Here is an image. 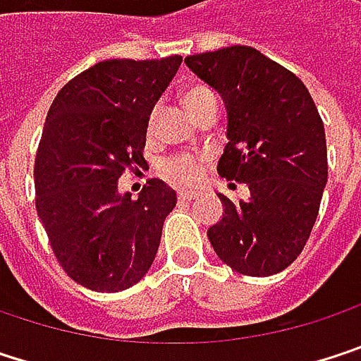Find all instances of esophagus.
Here are the masks:
<instances>
[{"label": "esophagus", "instance_id": "1", "mask_svg": "<svg viewBox=\"0 0 361 361\" xmlns=\"http://www.w3.org/2000/svg\"><path fill=\"white\" fill-rule=\"evenodd\" d=\"M194 196H196V192H192V190H180L178 192V198L180 200H192Z\"/></svg>", "mask_w": 361, "mask_h": 361}]
</instances>
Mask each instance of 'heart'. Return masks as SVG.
Returning <instances> with one entry per match:
<instances>
[{"label": "heart", "instance_id": "b5f03b06", "mask_svg": "<svg viewBox=\"0 0 361 361\" xmlns=\"http://www.w3.org/2000/svg\"><path fill=\"white\" fill-rule=\"evenodd\" d=\"M211 96L209 90L204 87H192L183 94V104L190 110L196 106L202 98ZM204 173V161L198 157H190V154H181V157H173L169 161H165L163 165V176L173 183H181V185H192L202 178Z\"/></svg>", "mask_w": 361, "mask_h": 361}]
</instances>
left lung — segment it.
<instances>
[{"instance_id":"obj_1","label":"left lung","mask_w":361,"mask_h":361,"mask_svg":"<svg viewBox=\"0 0 361 361\" xmlns=\"http://www.w3.org/2000/svg\"><path fill=\"white\" fill-rule=\"evenodd\" d=\"M228 112V144L217 171L249 185L207 236L217 257L245 276H271L303 251L328 180L324 123L303 81L249 45L185 58Z\"/></svg>"}]
</instances>
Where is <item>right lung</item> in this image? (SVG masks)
<instances>
[{"instance_id": "1", "label": "right lung", "mask_w": 361, "mask_h": 361, "mask_svg": "<svg viewBox=\"0 0 361 361\" xmlns=\"http://www.w3.org/2000/svg\"><path fill=\"white\" fill-rule=\"evenodd\" d=\"M181 64L104 60L54 98L35 159L37 215L62 269L96 293H118L150 269L178 196L150 180L137 198L118 192L142 165L150 112Z\"/></svg>"}]
</instances>
